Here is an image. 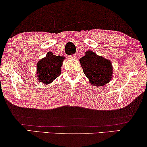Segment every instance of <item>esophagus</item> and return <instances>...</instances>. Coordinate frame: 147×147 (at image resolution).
Masks as SVG:
<instances>
[{
	"label": "esophagus",
	"mask_w": 147,
	"mask_h": 147,
	"mask_svg": "<svg viewBox=\"0 0 147 147\" xmlns=\"http://www.w3.org/2000/svg\"><path fill=\"white\" fill-rule=\"evenodd\" d=\"M69 57H70V58H71V59H76V54H74V55H70Z\"/></svg>",
	"instance_id": "esophagus-1"
}]
</instances>
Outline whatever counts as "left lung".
Masks as SVG:
<instances>
[{
    "label": "left lung",
    "mask_w": 147,
    "mask_h": 147,
    "mask_svg": "<svg viewBox=\"0 0 147 147\" xmlns=\"http://www.w3.org/2000/svg\"><path fill=\"white\" fill-rule=\"evenodd\" d=\"M79 61L84 74L92 86L99 87L106 85L112 79L113 68L109 60L88 51Z\"/></svg>",
    "instance_id": "1"
}]
</instances>
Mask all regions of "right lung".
Segmentation results:
<instances>
[{
	"mask_svg": "<svg viewBox=\"0 0 147 147\" xmlns=\"http://www.w3.org/2000/svg\"><path fill=\"white\" fill-rule=\"evenodd\" d=\"M64 59V57L56 56L52 52L47 53L36 64L38 81L46 84L51 83L61 74Z\"/></svg>",
	"mask_w": 147,
	"mask_h": 147,
	"instance_id": "add662e5",
	"label": "right lung"
}]
</instances>
